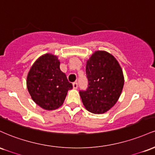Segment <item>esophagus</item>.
<instances>
[{"label":"esophagus","instance_id":"1","mask_svg":"<svg viewBox=\"0 0 155 155\" xmlns=\"http://www.w3.org/2000/svg\"><path fill=\"white\" fill-rule=\"evenodd\" d=\"M73 87H74V89H77V87H78V84H77V82H74V83H73Z\"/></svg>","mask_w":155,"mask_h":155}]
</instances>
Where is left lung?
<instances>
[{
  "mask_svg": "<svg viewBox=\"0 0 155 155\" xmlns=\"http://www.w3.org/2000/svg\"><path fill=\"white\" fill-rule=\"evenodd\" d=\"M88 88L79 91L87 111L104 114L116 104L124 86V76L116 58L106 51H96L86 65Z\"/></svg>",
  "mask_w": 155,
  "mask_h": 155,
  "instance_id": "8db88e82",
  "label": "left lung"
}]
</instances>
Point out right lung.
<instances>
[{"mask_svg": "<svg viewBox=\"0 0 155 155\" xmlns=\"http://www.w3.org/2000/svg\"><path fill=\"white\" fill-rule=\"evenodd\" d=\"M27 87L33 101L46 110L62 106L73 85L60 71V60L52 54H45L36 60L27 76Z\"/></svg>", "mask_w": 155, "mask_h": 155, "instance_id": "right-lung-1", "label": "right lung"}]
</instances>
